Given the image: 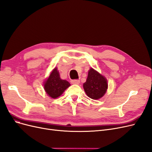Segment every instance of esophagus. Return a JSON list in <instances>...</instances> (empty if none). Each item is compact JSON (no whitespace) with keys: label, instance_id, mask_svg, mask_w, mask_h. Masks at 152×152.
<instances>
[{"label":"esophagus","instance_id":"obj_1","mask_svg":"<svg viewBox=\"0 0 152 152\" xmlns=\"http://www.w3.org/2000/svg\"><path fill=\"white\" fill-rule=\"evenodd\" d=\"M71 83H72V84H77V85H78V84H79V83H80V80H71Z\"/></svg>","mask_w":152,"mask_h":152}]
</instances>
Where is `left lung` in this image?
I'll list each match as a JSON object with an SVG mask.
<instances>
[{"instance_id":"obj_1","label":"left lung","mask_w":152,"mask_h":152,"mask_svg":"<svg viewBox=\"0 0 152 152\" xmlns=\"http://www.w3.org/2000/svg\"><path fill=\"white\" fill-rule=\"evenodd\" d=\"M107 80L93 69L89 70L86 82L83 87L87 96L94 100L101 98L107 89Z\"/></svg>"}]
</instances>
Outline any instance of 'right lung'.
<instances>
[{
    "mask_svg": "<svg viewBox=\"0 0 152 152\" xmlns=\"http://www.w3.org/2000/svg\"><path fill=\"white\" fill-rule=\"evenodd\" d=\"M70 86V83L65 80H61L58 71L56 68L53 70L44 83V88L48 95L53 99H56L60 96Z\"/></svg>",
    "mask_w": 152,
    "mask_h": 152,
    "instance_id": "right-lung-1",
    "label": "right lung"
}]
</instances>
